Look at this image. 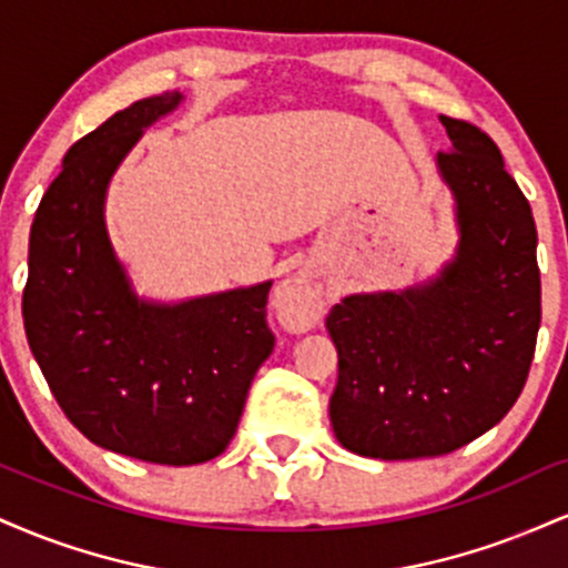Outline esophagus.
<instances>
[{
	"label": "esophagus",
	"instance_id": "34e87169",
	"mask_svg": "<svg viewBox=\"0 0 568 568\" xmlns=\"http://www.w3.org/2000/svg\"><path fill=\"white\" fill-rule=\"evenodd\" d=\"M323 304L325 298L321 285H317L310 275H304V272L285 280L283 288L277 293L280 315H283V321H288L291 325H298V328L315 325V321L323 312Z\"/></svg>",
	"mask_w": 568,
	"mask_h": 568
}]
</instances>
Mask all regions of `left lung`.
<instances>
[{
    "label": "left lung",
    "instance_id": "8db88e82",
    "mask_svg": "<svg viewBox=\"0 0 568 568\" xmlns=\"http://www.w3.org/2000/svg\"><path fill=\"white\" fill-rule=\"evenodd\" d=\"M440 122L459 253L429 285L349 296L325 317L338 352L331 425L344 448L374 459L452 454L497 425L529 379L542 321L529 200L491 135Z\"/></svg>",
    "mask_w": 568,
    "mask_h": 568
}]
</instances>
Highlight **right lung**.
<instances>
[{
    "instance_id": "add662e5",
    "label": "right lung",
    "mask_w": 568,
    "mask_h": 568,
    "mask_svg": "<svg viewBox=\"0 0 568 568\" xmlns=\"http://www.w3.org/2000/svg\"><path fill=\"white\" fill-rule=\"evenodd\" d=\"M179 93L135 101L63 158L37 207L23 328L67 419L109 452L200 465L230 446L275 347L272 283L158 306L135 298L103 226V194L141 130Z\"/></svg>"
}]
</instances>
